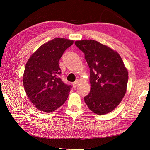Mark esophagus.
I'll return each instance as SVG.
<instances>
[{
	"mask_svg": "<svg viewBox=\"0 0 150 150\" xmlns=\"http://www.w3.org/2000/svg\"><path fill=\"white\" fill-rule=\"evenodd\" d=\"M79 81H75V82H73V87L74 88H76L77 87V86L79 85Z\"/></svg>",
	"mask_w": 150,
	"mask_h": 150,
	"instance_id": "34e87169",
	"label": "esophagus"
}]
</instances>
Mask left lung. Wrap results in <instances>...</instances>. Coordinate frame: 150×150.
Masks as SVG:
<instances>
[{
    "mask_svg": "<svg viewBox=\"0 0 150 150\" xmlns=\"http://www.w3.org/2000/svg\"><path fill=\"white\" fill-rule=\"evenodd\" d=\"M90 68V93L84 102L91 111L104 115L115 110L125 95L128 72L120 55L94 40L75 41Z\"/></svg>",
    "mask_w": 150,
    "mask_h": 150,
    "instance_id": "left-lung-1",
    "label": "left lung"
}]
</instances>
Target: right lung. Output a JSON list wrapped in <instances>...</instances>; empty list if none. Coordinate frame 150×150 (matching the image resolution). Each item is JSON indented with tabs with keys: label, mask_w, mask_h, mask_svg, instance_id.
Masks as SVG:
<instances>
[{
	"label": "right lung",
	"mask_w": 150,
	"mask_h": 150,
	"mask_svg": "<svg viewBox=\"0 0 150 150\" xmlns=\"http://www.w3.org/2000/svg\"><path fill=\"white\" fill-rule=\"evenodd\" d=\"M73 40L55 38L40 46L27 61L22 77L25 91L37 109L50 113L65 103L71 86L65 84L59 60Z\"/></svg>",
	"instance_id": "1"
}]
</instances>
